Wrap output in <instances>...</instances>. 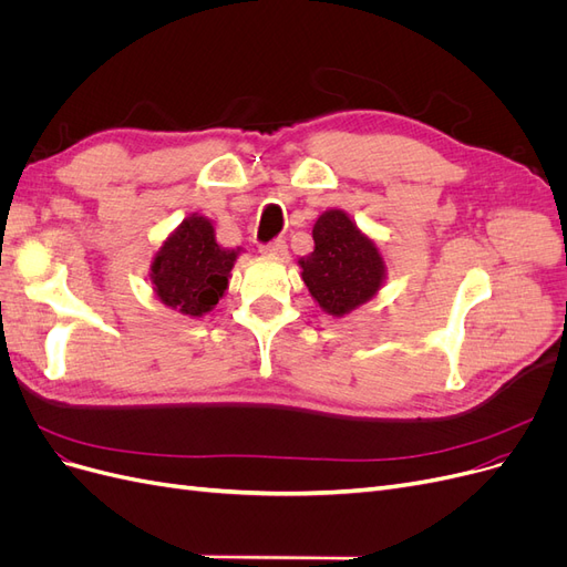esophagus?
<instances>
[{
	"label": "esophagus",
	"mask_w": 567,
	"mask_h": 567,
	"mask_svg": "<svg viewBox=\"0 0 567 567\" xmlns=\"http://www.w3.org/2000/svg\"><path fill=\"white\" fill-rule=\"evenodd\" d=\"M259 251H261V255H266V257H276V259H280V257H285V255H287V245H285V240H282V238H276V240H270V243L261 245V247H259Z\"/></svg>",
	"instance_id": "1"
}]
</instances>
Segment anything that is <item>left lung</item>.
<instances>
[{
  "label": "left lung",
  "instance_id": "left-lung-1",
  "mask_svg": "<svg viewBox=\"0 0 567 567\" xmlns=\"http://www.w3.org/2000/svg\"><path fill=\"white\" fill-rule=\"evenodd\" d=\"M316 249L299 261L310 297L333 318L379 295L385 261L375 243L364 236L343 209H327L312 226Z\"/></svg>",
  "mask_w": 567,
  "mask_h": 567
}]
</instances>
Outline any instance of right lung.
<instances>
[{
  "mask_svg": "<svg viewBox=\"0 0 567 567\" xmlns=\"http://www.w3.org/2000/svg\"><path fill=\"white\" fill-rule=\"evenodd\" d=\"M238 255L240 247L226 249L215 240L213 221L186 217L154 257L150 278L156 297L182 316H205L224 297Z\"/></svg>",
  "mask_w": 567,
  "mask_h": 567,
  "instance_id": "1",
  "label": "right lung"
}]
</instances>
